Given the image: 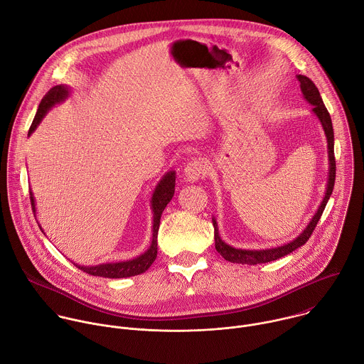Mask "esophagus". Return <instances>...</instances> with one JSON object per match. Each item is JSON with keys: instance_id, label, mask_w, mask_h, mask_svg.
Wrapping results in <instances>:
<instances>
[{"instance_id": "34e87169", "label": "esophagus", "mask_w": 364, "mask_h": 364, "mask_svg": "<svg viewBox=\"0 0 364 364\" xmlns=\"http://www.w3.org/2000/svg\"><path fill=\"white\" fill-rule=\"evenodd\" d=\"M210 167L205 160L203 159H196L190 161L186 168H184V180L188 183H196L200 178H203L208 173Z\"/></svg>"}]
</instances>
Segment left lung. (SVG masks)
Wrapping results in <instances>:
<instances>
[{
  "instance_id": "1",
  "label": "left lung",
  "mask_w": 364,
  "mask_h": 364,
  "mask_svg": "<svg viewBox=\"0 0 364 364\" xmlns=\"http://www.w3.org/2000/svg\"><path fill=\"white\" fill-rule=\"evenodd\" d=\"M299 83H301V92L304 95V97L306 99V102H309L314 107L312 112L319 119L323 130H325V136L328 140V157H329V176H328V184H326V193L325 197L318 208V211L315 213V215L312 217V220L309 221V224L306 225V228L291 242L284 244L281 247H275V248H267V250H242V248H234L231 245H228L227 242H224L220 237L218 232V225H217V220L213 218V225H214V240H215V250L218 251V254L232 262V264H247V265H257V264H265V262H271V261H277L291 252H294L295 250H298L299 247H302L304 244L308 242V240L311 238L318 221L321 220L323 210L332 196L333 187H335V178H336V161H335V134H333V126H332V119L331 114L321 97V93L318 90V87L315 86V83L304 76V75H296Z\"/></svg>"
}]
</instances>
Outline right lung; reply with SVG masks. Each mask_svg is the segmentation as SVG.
<instances>
[{
  "instance_id": "1",
  "label": "right lung",
  "mask_w": 364,
  "mask_h": 364,
  "mask_svg": "<svg viewBox=\"0 0 364 364\" xmlns=\"http://www.w3.org/2000/svg\"><path fill=\"white\" fill-rule=\"evenodd\" d=\"M70 93V87L66 85H56L53 86L41 100L36 114L33 117V122L29 127L28 132V137L35 132V129L38 127V124L42 122V119L45 117V114L58 103H62ZM174 186H176V171H167L161 180L157 183L153 196H151V201H150V207H151V213H153V237H151V244L147 248L146 252L140 254L139 257L129 259V261H120V262H109V264H100V265H95V267H85V265H77L73 262V265H76V268H79L80 271L93 275V277H102V278H110V279H117V278H129V277H134V275H140L143 272H146L151 264L154 262L156 257H157V234H159V227H160V218L161 214L166 208V205L170 203V200L174 196ZM31 197V205H32V211L35 214L36 208H35V198L32 191L29 193ZM39 225V224H38ZM41 228V225H39ZM42 231V228H41ZM43 232V231H42Z\"/></svg>"
}]
</instances>
